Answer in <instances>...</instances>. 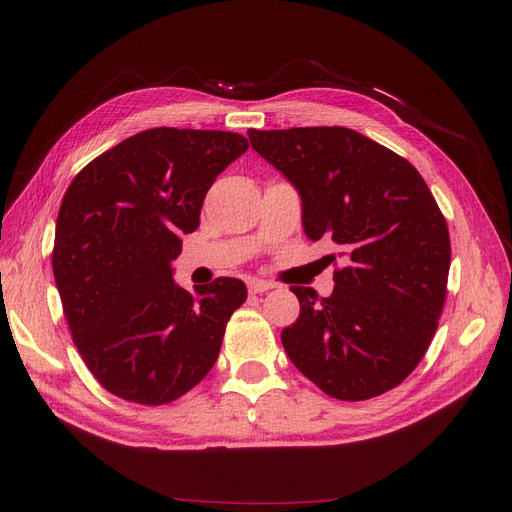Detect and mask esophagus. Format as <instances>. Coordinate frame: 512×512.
I'll use <instances>...</instances> for the list:
<instances>
[{"mask_svg": "<svg viewBox=\"0 0 512 512\" xmlns=\"http://www.w3.org/2000/svg\"><path fill=\"white\" fill-rule=\"evenodd\" d=\"M247 288H250L252 294H260V292L271 290L273 284L267 282V280H250V282H247Z\"/></svg>", "mask_w": 512, "mask_h": 512, "instance_id": "esophagus-1", "label": "esophagus"}]
</instances>
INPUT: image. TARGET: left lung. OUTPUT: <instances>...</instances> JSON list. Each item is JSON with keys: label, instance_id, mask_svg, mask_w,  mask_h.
Here are the masks:
<instances>
[{"label": "left lung", "instance_id": "8db88e82", "mask_svg": "<svg viewBox=\"0 0 512 512\" xmlns=\"http://www.w3.org/2000/svg\"><path fill=\"white\" fill-rule=\"evenodd\" d=\"M247 136L299 192L307 239H329L346 262L329 297L290 286L301 314L282 331L288 359L335 399L395 389L421 363L446 299L451 239L436 198L408 160L348 128Z\"/></svg>", "mask_w": 512, "mask_h": 512}]
</instances>
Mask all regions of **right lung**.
<instances>
[{"mask_svg": "<svg viewBox=\"0 0 512 512\" xmlns=\"http://www.w3.org/2000/svg\"><path fill=\"white\" fill-rule=\"evenodd\" d=\"M220 130L138 132L74 177L61 200L53 275L91 374L126 401L162 406L203 380L247 299L237 277L188 292L173 280L181 237L215 177L247 151Z\"/></svg>", "mask_w": 512, "mask_h": 512, "instance_id": "1", "label": "right lung"}]
</instances>
